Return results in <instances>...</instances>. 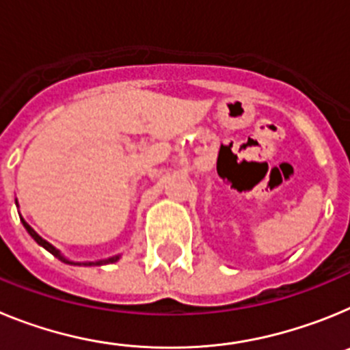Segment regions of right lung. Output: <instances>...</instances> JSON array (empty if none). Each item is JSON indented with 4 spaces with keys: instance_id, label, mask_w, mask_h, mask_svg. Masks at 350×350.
Returning <instances> with one entry per match:
<instances>
[{
    "instance_id": "1",
    "label": "right lung",
    "mask_w": 350,
    "mask_h": 350,
    "mask_svg": "<svg viewBox=\"0 0 350 350\" xmlns=\"http://www.w3.org/2000/svg\"><path fill=\"white\" fill-rule=\"evenodd\" d=\"M15 203H17V202H15ZM21 222H23V226H24V228H26L27 233L31 234V238H33V240H35V242L38 243V245H42L43 249L49 250V252H51L52 256H55V258L59 259V261L66 262V265H77V267H101V265H108V262H116V261H119V259H120V254H117V256H112V258L98 259V261H70V259L64 258V256L61 254V250L55 249V247L52 245V243H49L47 240H43V238L40 237V234L36 233V231L33 230V228H31V226L27 224V222L24 221L23 217H21Z\"/></svg>"
}]
</instances>
